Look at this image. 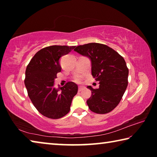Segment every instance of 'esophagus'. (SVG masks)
I'll return each instance as SVG.
<instances>
[{
    "mask_svg": "<svg viewBox=\"0 0 157 157\" xmlns=\"http://www.w3.org/2000/svg\"><path fill=\"white\" fill-rule=\"evenodd\" d=\"M84 89H85V88H84V86H79V89H78V91H83V90H84Z\"/></svg>",
    "mask_w": 157,
    "mask_h": 157,
    "instance_id": "1",
    "label": "esophagus"
}]
</instances>
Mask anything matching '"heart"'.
Instances as JSON below:
<instances>
[{
	"mask_svg": "<svg viewBox=\"0 0 157 157\" xmlns=\"http://www.w3.org/2000/svg\"><path fill=\"white\" fill-rule=\"evenodd\" d=\"M75 81L76 82H79L81 81V78L80 77H78V78H76V79H75Z\"/></svg>",
	"mask_w": 157,
	"mask_h": 157,
	"instance_id": "b5f03b06",
	"label": "heart"
}]
</instances>
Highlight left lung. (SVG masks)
<instances>
[{"label": "left lung", "mask_w": 157, "mask_h": 157, "mask_svg": "<svg viewBox=\"0 0 157 157\" xmlns=\"http://www.w3.org/2000/svg\"><path fill=\"white\" fill-rule=\"evenodd\" d=\"M91 63V74L99 82L97 89L91 86V98L86 101L93 112L105 114L112 111L119 104L128 84L129 70L124 58L106 45L90 43L74 49Z\"/></svg>", "instance_id": "obj_1"}]
</instances>
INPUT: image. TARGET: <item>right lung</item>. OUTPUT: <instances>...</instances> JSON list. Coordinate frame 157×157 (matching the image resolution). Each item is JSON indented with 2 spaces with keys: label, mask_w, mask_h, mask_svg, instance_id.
Returning a JSON list of instances; mask_svg holds the SVG:
<instances>
[{
  "label": "right lung",
  "mask_w": 157,
  "mask_h": 157,
  "mask_svg": "<svg viewBox=\"0 0 157 157\" xmlns=\"http://www.w3.org/2000/svg\"><path fill=\"white\" fill-rule=\"evenodd\" d=\"M75 46H51L41 49L32 58L25 71V85L28 96L39 112L47 118L58 119L70 111L78 86L69 82L55 86L57 73L61 72V57ZM60 92H59V91Z\"/></svg>",
  "instance_id": "obj_1"
}]
</instances>
